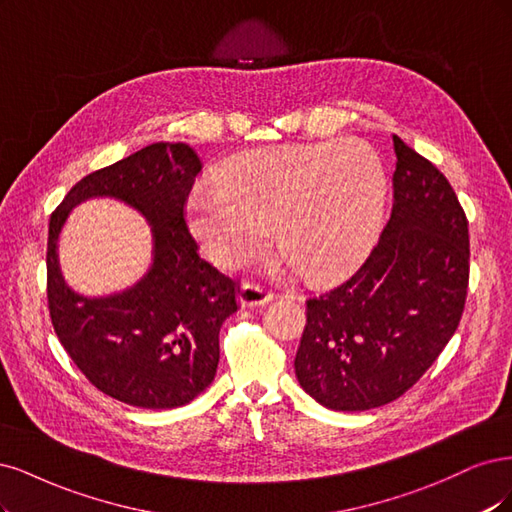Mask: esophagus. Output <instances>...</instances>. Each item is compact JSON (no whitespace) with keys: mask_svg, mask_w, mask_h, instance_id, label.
Segmentation results:
<instances>
[{"mask_svg":"<svg viewBox=\"0 0 512 512\" xmlns=\"http://www.w3.org/2000/svg\"><path fill=\"white\" fill-rule=\"evenodd\" d=\"M238 300L242 306H263L274 300V293L266 287L255 285V283H242L240 293H238Z\"/></svg>","mask_w":512,"mask_h":512,"instance_id":"34e87169","label":"esophagus"}]
</instances>
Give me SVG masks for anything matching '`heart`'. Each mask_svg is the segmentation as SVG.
<instances>
[{"label":"heart","instance_id":"1","mask_svg":"<svg viewBox=\"0 0 512 512\" xmlns=\"http://www.w3.org/2000/svg\"><path fill=\"white\" fill-rule=\"evenodd\" d=\"M389 174L368 142L272 146L234 159L187 208L193 238L223 268L268 240L310 278H336L370 253L385 221Z\"/></svg>","mask_w":512,"mask_h":512}]
</instances>
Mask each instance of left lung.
Segmentation results:
<instances>
[{"instance_id":"left-lung-1","label":"left lung","mask_w":512,"mask_h":512,"mask_svg":"<svg viewBox=\"0 0 512 512\" xmlns=\"http://www.w3.org/2000/svg\"><path fill=\"white\" fill-rule=\"evenodd\" d=\"M393 148V208L378 244L346 283L306 302L295 376L332 410L398 400L453 338L466 304L464 208L432 161L398 136Z\"/></svg>"}]
</instances>
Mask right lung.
<instances>
[{"instance_id": "right-lung-1", "label": "right lung", "mask_w": 512, "mask_h": 512, "mask_svg": "<svg viewBox=\"0 0 512 512\" xmlns=\"http://www.w3.org/2000/svg\"><path fill=\"white\" fill-rule=\"evenodd\" d=\"M202 161L189 144L157 142L76 183L48 223L46 295L59 342L91 385L140 408H176L217 374L219 332L238 310L236 280L197 255L185 204ZM114 196L152 225L154 263L134 287L87 299L67 287L56 242L72 207Z\"/></svg>"}]
</instances>
